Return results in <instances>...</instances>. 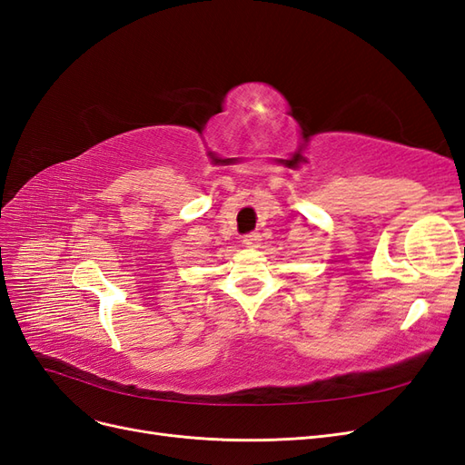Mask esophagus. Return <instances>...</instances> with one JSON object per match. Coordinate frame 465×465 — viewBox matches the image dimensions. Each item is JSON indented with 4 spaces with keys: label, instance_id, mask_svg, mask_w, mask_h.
Wrapping results in <instances>:
<instances>
[{
    "label": "esophagus",
    "instance_id": "obj_1",
    "mask_svg": "<svg viewBox=\"0 0 465 465\" xmlns=\"http://www.w3.org/2000/svg\"><path fill=\"white\" fill-rule=\"evenodd\" d=\"M260 241H262L260 232H250V234H246V236L242 238V242H244L246 246H258Z\"/></svg>",
    "mask_w": 465,
    "mask_h": 465
}]
</instances>
